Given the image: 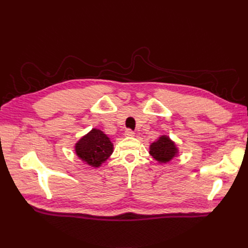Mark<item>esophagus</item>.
Returning <instances> with one entry per match:
<instances>
[{
    "instance_id": "34e87169",
    "label": "esophagus",
    "mask_w": 248,
    "mask_h": 248,
    "mask_svg": "<svg viewBox=\"0 0 248 248\" xmlns=\"http://www.w3.org/2000/svg\"><path fill=\"white\" fill-rule=\"evenodd\" d=\"M125 136L126 137H133L134 136V132L132 130H130V129H127L125 131Z\"/></svg>"
}]
</instances>
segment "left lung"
<instances>
[{
	"label": "left lung",
	"mask_w": 248,
	"mask_h": 248,
	"mask_svg": "<svg viewBox=\"0 0 248 248\" xmlns=\"http://www.w3.org/2000/svg\"><path fill=\"white\" fill-rule=\"evenodd\" d=\"M150 155L159 163H168L179 153V150L170 137L161 136L150 145Z\"/></svg>",
	"instance_id": "left-lung-1"
}]
</instances>
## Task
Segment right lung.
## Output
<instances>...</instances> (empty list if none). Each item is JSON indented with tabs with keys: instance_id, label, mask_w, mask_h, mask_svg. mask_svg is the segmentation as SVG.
<instances>
[{
	"instance_id": "right-lung-1",
	"label": "right lung",
	"mask_w": 248,
	"mask_h": 248,
	"mask_svg": "<svg viewBox=\"0 0 248 248\" xmlns=\"http://www.w3.org/2000/svg\"><path fill=\"white\" fill-rule=\"evenodd\" d=\"M74 149L81 161L92 168H99L114 152V145L103 131L93 128L80 138Z\"/></svg>"
}]
</instances>
